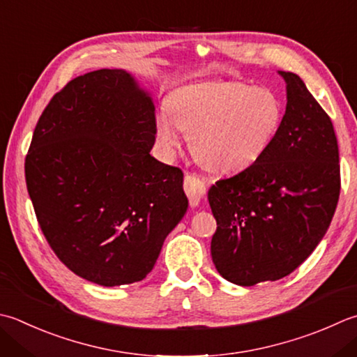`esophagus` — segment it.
Listing matches in <instances>:
<instances>
[{
  "label": "esophagus",
  "mask_w": 357,
  "mask_h": 357,
  "mask_svg": "<svg viewBox=\"0 0 357 357\" xmlns=\"http://www.w3.org/2000/svg\"><path fill=\"white\" fill-rule=\"evenodd\" d=\"M184 188H185L188 201H190V206L197 207L206 193L204 181H201L197 174L187 173L184 178Z\"/></svg>",
  "instance_id": "esophagus-1"
}]
</instances>
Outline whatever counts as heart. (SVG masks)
Wrapping results in <instances>:
<instances>
[{"label":"heart","mask_w":357,"mask_h":357,"mask_svg":"<svg viewBox=\"0 0 357 357\" xmlns=\"http://www.w3.org/2000/svg\"><path fill=\"white\" fill-rule=\"evenodd\" d=\"M158 119V141L173 153L183 130L193 155L216 173H236L254 165L280 130V97L266 86L244 82H204L183 86Z\"/></svg>","instance_id":"1"}]
</instances>
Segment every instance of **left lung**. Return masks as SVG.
<instances>
[{
  "mask_svg": "<svg viewBox=\"0 0 357 357\" xmlns=\"http://www.w3.org/2000/svg\"><path fill=\"white\" fill-rule=\"evenodd\" d=\"M278 74L288 103L274 141L254 165L208 190L216 220L212 260L222 278L240 286L296 271L324 238L340 195L330 116L297 74Z\"/></svg>",
  "mask_w": 357,
  "mask_h": 357,
  "instance_id": "8db88e82",
  "label": "left lung"
}]
</instances>
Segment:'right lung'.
<instances>
[{"instance_id": "obj_1", "label": "right lung", "mask_w": 357, "mask_h": 357, "mask_svg": "<svg viewBox=\"0 0 357 357\" xmlns=\"http://www.w3.org/2000/svg\"><path fill=\"white\" fill-rule=\"evenodd\" d=\"M155 105L123 69L75 77L35 127L24 173L49 246L100 286L142 278L187 212L183 172L150 155Z\"/></svg>"}]
</instances>
